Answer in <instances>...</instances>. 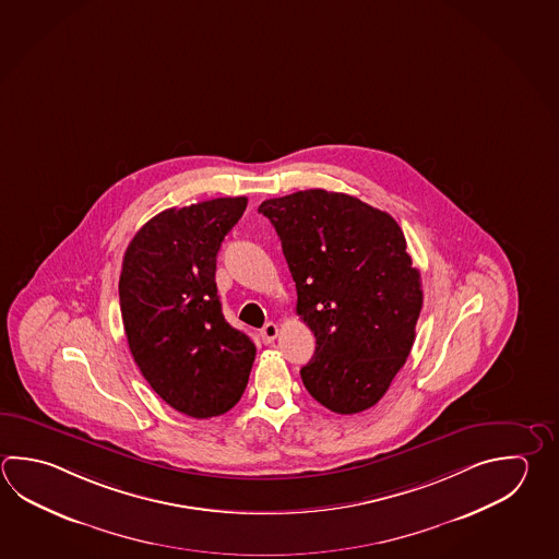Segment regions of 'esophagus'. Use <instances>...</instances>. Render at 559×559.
Listing matches in <instances>:
<instances>
[{"instance_id": "1", "label": "esophagus", "mask_w": 559, "mask_h": 559, "mask_svg": "<svg viewBox=\"0 0 559 559\" xmlns=\"http://www.w3.org/2000/svg\"><path fill=\"white\" fill-rule=\"evenodd\" d=\"M276 336H278V326L274 322H266L263 330H261V337H263L264 344H271Z\"/></svg>"}]
</instances>
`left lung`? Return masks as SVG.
Masks as SVG:
<instances>
[{
  "mask_svg": "<svg viewBox=\"0 0 559 559\" xmlns=\"http://www.w3.org/2000/svg\"><path fill=\"white\" fill-rule=\"evenodd\" d=\"M296 283V312L317 337L300 369L308 393L340 415L390 390L415 342L421 274L397 222L348 193L296 191L266 200Z\"/></svg>",
  "mask_w": 559,
  "mask_h": 559,
  "instance_id": "obj_1",
  "label": "left lung"
}]
</instances>
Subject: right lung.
<instances>
[{"label":"right lung","mask_w":559,"mask_h":559,"mask_svg":"<svg viewBox=\"0 0 559 559\" xmlns=\"http://www.w3.org/2000/svg\"><path fill=\"white\" fill-rule=\"evenodd\" d=\"M247 198L162 211L128 245L118 283L128 348L152 390L176 412L210 419L241 400L253 340L223 317L217 253Z\"/></svg>","instance_id":"add662e5"}]
</instances>
